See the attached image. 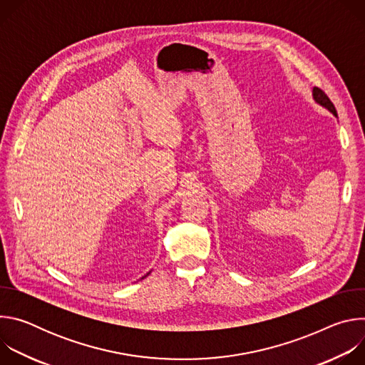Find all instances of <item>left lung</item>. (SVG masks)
<instances>
[{
    "mask_svg": "<svg viewBox=\"0 0 365 365\" xmlns=\"http://www.w3.org/2000/svg\"><path fill=\"white\" fill-rule=\"evenodd\" d=\"M312 95H314V99L319 103V106H322V107H325L328 111H331L335 117H338V114H336V110H335V107H334V103L331 102V99L328 98V95L322 91V89H319V88H314V91H312Z\"/></svg>",
    "mask_w": 365,
    "mask_h": 365,
    "instance_id": "left-lung-1",
    "label": "left lung"
}]
</instances>
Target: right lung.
Returning <instances> with one entry per match:
<instances>
[{
    "instance_id": "obj_1",
    "label": "right lung",
    "mask_w": 365,
    "mask_h": 365,
    "mask_svg": "<svg viewBox=\"0 0 365 365\" xmlns=\"http://www.w3.org/2000/svg\"><path fill=\"white\" fill-rule=\"evenodd\" d=\"M143 279H144V277H143Z\"/></svg>"
}]
</instances>
